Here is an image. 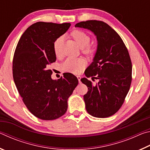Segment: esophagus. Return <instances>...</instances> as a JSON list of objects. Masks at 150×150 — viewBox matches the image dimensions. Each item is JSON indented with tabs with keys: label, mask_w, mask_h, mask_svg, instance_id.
<instances>
[{
	"label": "esophagus",
	"mask_w": 150,
	"mask_h": 150,
	"mask_svg": "<svg viewBox=\"0 0 150 150\" xmlns=\"http://www.w3.org/2000/svg\"><path fill=\"white\" fill-rule=\"evenodd\" d=\"M77 77V79H78L79 83H81V76H79V75H78Z\"/></svg>",
	"instance_id": "esophagus-1"
}]
</instances>
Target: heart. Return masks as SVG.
<instances>
[{
	"instance_id": "obj_1",
	"label": "heart",
	"mask_w": 150,
	"mask_h": 150,
	"mask_svg": "<svg viewBox=\"0 0 150 150\" xmlns=\"http://www.w3.org/2000/svg\"><path fill=\"white\" fill-rule=\"evenodd\" d=\"M71 36L78 45L82 49V52L87 55H93L96 52V47L93 45H88L91 41V37L87 33L81 30H74L71 33ZM63 42V37L60 36L55 40L54 49L55 55L58 56L60 54V47ZM85 61L81 58H67L63 62L62 69L66 71L73 73H79L85 67Z\"/></svg>"
}]
</instances>
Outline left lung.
I'll use <instances>...</instances> for the list:
<instances>
[{
    "mask_svg": "<svg viewBox=\"0 0 150 150\" xmlns=\"http://www.w3.org/2000/svg\"><path fill=\"white\" fill-rule=\"evenodd\" d=\"M75 26L91 30L97 40L93 62L85 74L99 81L93 85L86 77L81 79L88 87L83 96L86 110L94 117H109L120 109L130 89L132 66L128 51L118 33L105 22L87 20Z\"/></svg>",
    "mask_w": 150,
    "mask_h": 150,
    "instance_id": "8db88e82",
    "label": "left lung"
}]
</instances>
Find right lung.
I'll return each mask as SVG.
<instances>
[{
	"mask_svg": "<svg viewBox=\"0 0 150 150\" xmlns=\"http://www.w3.org/2000/svg\"><path fill=\"white\" fill-rule=\"evenodd\" d=\"M70 23L38 22L28 28L15 50L12 74L25 105L35 117L44 120L61 117L67 110V100L78 85L74 75L65 73L54 80L49 69L56 61L54 44Z\"/></svg>",
	"mask_w": 150,
	"mask_h": 150,
	"instance_id": "add662e5",
	"label": "right lung"
}]
</instances>
